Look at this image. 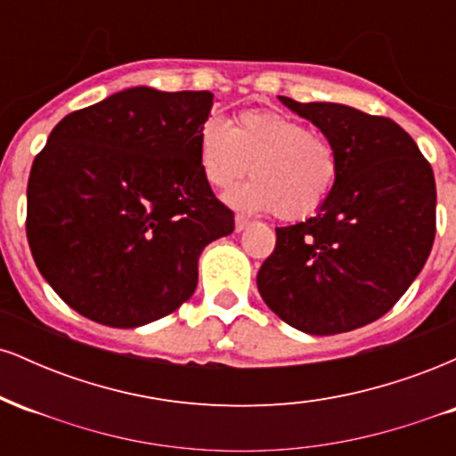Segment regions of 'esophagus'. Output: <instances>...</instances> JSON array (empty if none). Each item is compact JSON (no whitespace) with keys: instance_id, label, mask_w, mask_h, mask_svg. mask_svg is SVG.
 <instances>
[{"instance_id":"1","label":"esophagus","mask_w":456,"mask_h":456,"mask_svg":"<svg viewBox=\"0 0 456 456\" xmlns=\"http://www.w3.org/2000/svg\"><path fill=\"white\" fill-rule=\"evenodd\" d=\"M250 224V221L246 216H242V214H238V216H235V232H244L246 227H248Z\"/></svg>"}]
</instances>
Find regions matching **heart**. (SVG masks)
<instances>
[{
  "mask_svg": "<svg viewBox=\"0 0 456 456\" xmlns=\"http://www.w3.org/2000/svg\"><path fill=\"white\" fill-rule=\"evenodd\" d=\"M201 174L214 188H229L248 171L253 180L229 195L240 210L272 212L302 221L326 203L338 175V151L323 134L276 111H244L227 126L203 119L197 134Z\"/></svg>",
  "mask_w": 456,
  "mask_h": 456,
  "instance_id": "heart-1",
  "label": "heart"
}]
</instances>
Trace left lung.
Here are the masks:
<instances>
[{
    "mask_svg": "<svg viewBox=\"0 0 456 456\" xmlns=\"http://www.w3.org/2000/svg\"><path fill=\"white\" fill-rule=\"evenodd\" d=\"M338 151V175L315 216L276 227L257 274L264 302L291 328L338 334L375 322L420 274L436 240V177L399 124L347 104L296 102Z\"/></svg>",
    "mask_w": 456,
    "mask_h": 456,
    "instance_id": "left-lung-1",
    "label": "left lung"
}]
</instances>
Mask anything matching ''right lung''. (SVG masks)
<instances>
[{
	"instance_id": "1",
	"label": "right lung",
	"mask_w": 456,
	"mask_h": 456,
	"mask_svg": "<svg viewBox=\"0 0 456 456\" xmlns=\"http://www.w3.org/2000/svg\"><path fill=\"white\" fill-rule=\"evenodd\" d=\"M212 101L130 87L51 130L25 229L40 274L83 317L137 328L169 315L195 294L201 250L233 232L197 159Z\"/></svg>"
}]
</instances>
